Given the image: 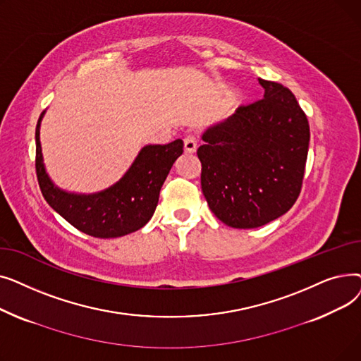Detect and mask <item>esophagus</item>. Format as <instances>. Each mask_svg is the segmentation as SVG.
<instances>
[{"label": "esophagus", "mask_w": 361, "mask_h": 361, "mask_svg": "<svg viewBox=\"0 0 361 361\" xmlns=\"http://www.w3.org/2000/svg\"><path fill=\"white\" fill-rule=\"evenodd\" d=\"M196 149H197V140H196V137L187 136V137L184 139V150L187 152V154H195Z\"/></svg>", "instance_id": "1"}]
</instances>
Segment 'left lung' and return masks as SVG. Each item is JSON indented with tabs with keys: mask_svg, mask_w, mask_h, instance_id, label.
I'll return each mask as SVG.
<instances>
[{
	"mask_svg": "<svg viewBox=\"0 0 361 361\" xmlns=\"http://www.w3.org/2000/svg\"><path fill=\"white\" fill-rule=\"evenodd\" d=\"M263 99L207 127L197 149L202 192L215 216L233 228H257L295 203L310 128L293 92L259 79Z\"/></svg>",
	"mask_w": 361,
	"mask_h": 361,
	"instance_id": "left-lung-1",
	"label": "left lung"
}]
</instances>
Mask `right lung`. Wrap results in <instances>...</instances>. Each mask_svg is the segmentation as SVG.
<instances>
[{"mask_svg": "<svg viewBox=\"0 0 361 361\" xmlns=\"http://www.w3.org/2000/svg\"><path fill=\"white\" fill-rule=\"evenodd\" d=\"M36 124V176L41 192L52 209L79 231L97 238H117L135 233L154 215L161 187L176 159L183 154V140L146 145L127 173L111 187L92 195L68 193L49 178L41 147V121Z\"/></svg>", "mask_w": 361, "mask_h": 361, "instance_id": "right-lung-1", "label": "right lung"}]
</instances>
